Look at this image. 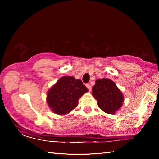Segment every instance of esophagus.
<instances>
[{
	"mask_svg": "<svg viewBox=\"0 0 159 159\" xmlns=\"http://www.w3.org/2000/svg\"><path fill=\"white\" fill-rule=\"evenodd\" d=\"M85 85H86V87L88 88V89L89 90V91H90L91 90V85H90V83H86Z\"/></svg>",
	"mask_w": 159,
	"mask_h": 159,
	"instance_id": "obj_1",
	"label": "esophagus"
}]
</instances>
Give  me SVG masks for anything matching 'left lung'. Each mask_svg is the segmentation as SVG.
<instances>
[{
    "mask_svg": "<svg viewBox=\"0 0 159 159\" xmlns=\"http://www.w3.org/2000/svg\"><path fill=\"white\" fill-rule=\"evenodd\" d=\"M93 95L102 111L114 114L122 106L123 95L116 85L108 79H98L93 87Z\"/></svg>",
    "mask_w": 159,
    "mask_h": 159,
    "instance_id": "8db88e82",
    "label": "left lung"
}]
</instances>
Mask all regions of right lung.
I'll return each mask as SVG.
<instances>
[{"instance_id":"add662e5","label":"right lung","mask_w":159,"mask_h":159,"mask_svg":"<svg viewBox=\"0 0 159 159\" xmlns=\"http://www.w3.org/2000/svg\"><path fill=\"white\" fill-rule=\"evenodd\" d=\"M88 91L81 80L63 76L48 93L47 102L57 114H68L79 104V99Z\"/></svg>"}]
</instances>
